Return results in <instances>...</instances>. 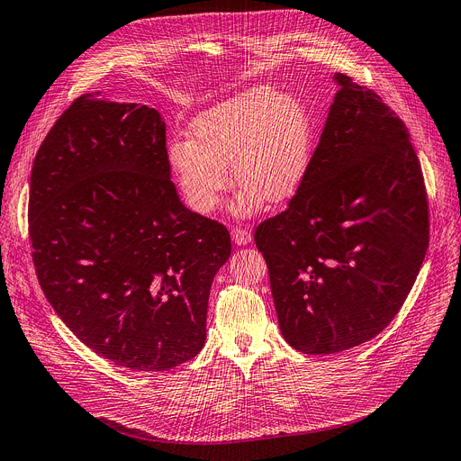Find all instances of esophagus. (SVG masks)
<instances>
[{
    "label": "esophagus",
    "mask_w": 461,
    "mask_h": 461,
    "mask_svg": "<svg viewBox=\"0 0 461 461\" xmlns=\"http://www.w3.org/2000/svg\"><path fill=\"white\" fill-rule=\"evenodd\" d=\"M251 240H253V234L247 230V229H241V227H236L234 230H232V241L236 243V245H247V243H251Z\"/></svg>",
    "instance_id": "1"
}]
</instances>
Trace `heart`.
Returning a JSON list of instances; mask_svg holds the SVG:
<instances>
[{
  "label": "heart",
  "mask_w": 461,
  "mask_h": 461,
  "mask_svg": "<svg viewBox=\"0 0 461 461\" xmlns=\"http://www.w3.org/2000/svg\"><path fill=\"white\" fill-rule=\"evenodd\" d=\"M313 153L308 109L269 86L240 92L197 114L190 138L173 140L169 166L186 203L199 214L218 208L232 175L243 188L232 203L240 216L262 203L290 201L306 181Z\"/></svg>",
  "instance_id": "heart-1"
}]
</instances>
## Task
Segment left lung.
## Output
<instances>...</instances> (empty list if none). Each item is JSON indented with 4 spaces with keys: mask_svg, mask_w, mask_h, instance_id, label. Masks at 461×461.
<instances>
[{
    "mask_svg": "<svg viewBox=\"0 0 461 461\" xmlns=\"http://www.w3.org/2000/svg\"><path fill=\"white\" fill-rule=\"evenodd\" d=\"M334 81L306 181L255 232L280 332L304 354L380 334L429 249V199L406 125L371 88Z\"/></svg>",
    "mask_w": 461,
    "mask_h": 461,
    "instance_id": "8db88e82",
    "label": "left lung"
}]
</instances>
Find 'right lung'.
Returning a JSON list of instances; mask_svg holds the SVG:
<instances>
[{
    "label": "right lung",
    "mask_w": 461,
    "mask_h": 461,
    "mask_svg": "<svg viewBox=\"0 0 461 461\" xmlns=\"http://www.w3.org/2000/svg\"><path fill=\"white\" fill-rule=\"evenodd\" d=\"M29 238L46 299L99 357L166 371L203 348L230 236L181 203L158 111L69 104L32 162Z\"/></svg>",
    "instance_id": "right-lung-1"
}]
</instances>
